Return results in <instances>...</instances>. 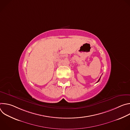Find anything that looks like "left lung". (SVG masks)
I'll use <instances>...</instances> for the list:
<instances>
[{
    "label": "left lung",
    "instance_id": "left-lung-1",
    "mask_svg": "<svg viewBox=\"0 0 130 130\" xmlns=\"http://www.w3.org/2000/svg\"><path fill=\"white\" fill-rule=\"evenodd\" d=\"M100 78H101V77H100V79H99V80H98V82H99V81H100Z\"/></svg>",
    "mask_w": 130,
    "mask_h": 130
}]
</instances>
